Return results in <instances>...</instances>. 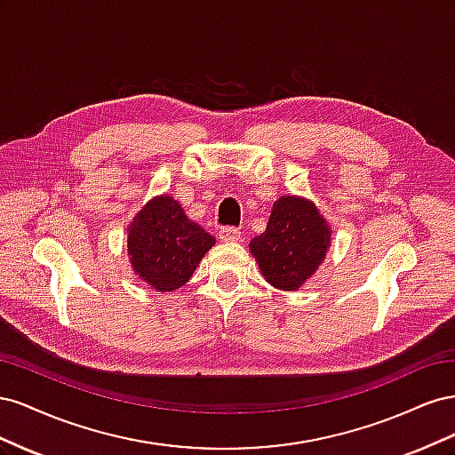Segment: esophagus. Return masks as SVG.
I'll return each instance as SVG.
<instances>
[{
	"label": "esophagus",
	"instance_id": "obj_1",
	"mask_svg": "<svg viewBox=\"0 0 455 455\" xmlns=\"http://www.w3.org/2000/svg\"><path fill=\"white\" fill-rule=\"evenodd\" d=\"M218 237L224 243H237V241H241L243 235L237 228H222L218 233Z\"/></svg>",
	"mask_w": 455,
	"mask_h": 455
}]
</instances>
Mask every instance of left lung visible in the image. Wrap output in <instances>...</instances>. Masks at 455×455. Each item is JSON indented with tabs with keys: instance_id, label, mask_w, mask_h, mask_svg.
<instances>
[{
	"instance_id": "1",
	"label": "left lung",
	"mask_w": 455,
	"mask_h": 455,
	"mask_svg": "<svg viewBox=\"0 0 455 455\" xmlns=\"http://www.w3.org/2000/svg\"><path fill=\"white\" fill-rule=\"evenodd\" d=\"M330 226L315 203L283 196L273 203L266 231L251 241V252L266 281L279 291H298L324 261Z\"/></svg>"
}]
</instances>
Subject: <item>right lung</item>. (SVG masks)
Instances as JSON below:
<instances>
[{
	"label": "right lung",
	"mask_w": 455,
	"mask_h": 455,
	"mask_svg": "<svg viewBox=\"0 0 455 455\" xmlns=\"http://www.w3.org/2000/svg\"><path fill=\"white\" fill-rule=\"evenodd\" d=\"M216 239L191 222L171 196L148 201L127 231V252L139 277L157 292L184 286Z\"/></svg>",
	"instance_id": "add662e5"
}]
</instances>
